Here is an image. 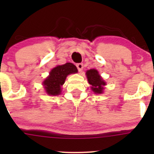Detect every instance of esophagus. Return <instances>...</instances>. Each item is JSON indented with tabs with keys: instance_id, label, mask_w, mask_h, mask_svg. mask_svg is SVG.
Listing matches in <instances>:
<instances>
[{
	"instance_id": "1",
	"label": "esophagus",
	"mask_w": 154,
	"mask_h": 154,
	"mask_svg": "<svg viewBox=\"0 0 154 154\" xmlns=\"http://www.w3.org/2000/svg\"><path fill=\"white\" fill-rule=\"evenodd\" d=\"M77 69H78V71L80 72V71H83V63H78V64H77Z\"/></svg>"
}]
</instances>
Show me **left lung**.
Instances as JSON below:
<instances>
[{
    "label": "left lung",
    "mask_w": 154,
    "mask_h": 154,
    "mask_svg": "<svg viewBox=\"0 0 154 154\" xmlns=\"http://www.w3.org/2000/svg\"><path fill=\"white\" fill-rule=\"evenodd\" d=\"M88 82L91 85V88L95 94H102L106 86V82L102 79L99 72L96 69L88 70L86 73Z\"/></svg>",
    "instance_id": "obj_1"
}]
</instances>
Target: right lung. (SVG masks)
Here are the masks:
<instances>
[{
  "mask_svg": "<svg viewBox=\"0 0 154 154\" xmlns=\"http://www.w3.org/2000/svg\"><path fill=\"white\" fill-rule=\"evenodd\" d=\"M77 68L74 64L67 63L64 65L57 66L50 71L49 76L43 81L46 93L48 95H59L61 93L62 86L68 75L77 73Z\"/></svg>",
  "mask_w": 154,
  "mask_h": 154,
  "instance_id": "1",
  "label": "right lung"
}]
</instances>
